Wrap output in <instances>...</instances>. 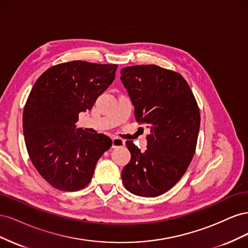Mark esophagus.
Wrapping results in <instances>:
<instances>
[{"mask_svg":"<svg viewBox=\"0 0 248 248\" xmlns=\"http://www.w3.org/2000/svg\"><path fill=\"white\" fill-rule=\"evenodd\" d=\"M125 145V140L119 138H114L112 139V148H118V147H123Z\"/></svg>","mask_w":248,"mask_h":248,"instance_id":"1","label":"esophagus"}]
</instances>
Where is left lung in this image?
<instances>
[{
    "label": "left lung",
    "mask_w": 248,
    "mask_h": 248,
    "mask_svg": "<svg viewBox=\"0 0 248 248\" xmlns=\"http://www.w3.org/2000/svg\"><path fill=\"white\" fill-rule=\"evenodd\" d=\"M121 74L137 122L150 128L145 152L126 141L131 159L122 170V181L137 196L158 197L177 184L189 167L197 148L200 108L178 72L138 65L125 67Z\"/></svg>",
    "instance_id": "left-lung-1"
}]
</instances>
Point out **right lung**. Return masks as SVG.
Instances as JSON below:
<instances>
[{
	"label": "right lung",
	"instance_id": "add662e5",
	"mask_svg": "<svg viewBox=\"0 0 248 248\" xmlns=\"http://www.w3.org/2000/svg\"><path fill=\"white\" fill-rule=\"evenodd\" d=\"M117 67L58 64L41 74L29 94L22 114L28 154L40 176L59 190L85 188L97 161L111 147L108 137L76 130V123L114 81Z\"/></svg>",
	"mask_w": 248,
	"mask_h": 248
}]
</instances>
